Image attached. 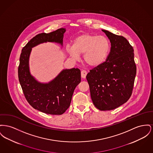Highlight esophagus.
<instances>
[{"label": "esophagus", "mask_w": 153, "mask_h": 153, "mask_svg": "<svg viewBox=\"0 0 153 153\" xmlns=\"http://www.w3.org/2000/svg\"><path fill=\"white\" fill-rule=\"evenodd\" d=\"M87 74V72L85 70H82L81 72V77L83 79H85L86 77V76Z\"/></svg>", "instance_id": "esophagus-1"}]
</instances>
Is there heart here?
<instances>
[{"label":"heart","mask_w":153,"mask_h":153,"mask_svg":"<svg viewBox=\"0 0 153 153\" xmlns=\"http://www.w3.org/2000/svg\"><path fill=\"white\" fill-rule=\"evenodd\" d=\"M110 48L109 41L105 36L86 33L77 37L72 48L68 47L66 51L75 60L79 59V54H84V62L90 66L97 67L106 61Z\"/></svg>","instance_id":"1"}]
</instances>
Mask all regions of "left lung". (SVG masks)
Here are the masks:
<instances>
[{"label":"left lung","mask_w":153,"mask_h":153,"mask_svg":"<svg viewBox=\"0 0 153 153\" xmlns=\"http://www.w3.org/2000/svg\"><path fill=\"white\" fill-rule=\"evenodd\" d=\"M105 33L111 48L105 62L87 74L91 97L95 106L102 111L115 109L130 98L134 88L136 66L134 48L124 37Z\"/></svg>","instance_id":"left-lung-1"}]
</instances>
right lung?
<instances>
[{"instance_id":"obj_1","label":"right lung","mask_w":153,"mask_h":153,"mask_svg":"<svg viewBox=\"0 0 153 153\" xmlns=\"http://www.w3.org/2000/svg\"><path fill=\"white\" fill-rule=\"evenodd\" d=\"M65 31V29L60 28L37 35L23 47L19 58L18 79L25 98L34 108L48 114L61 115L69 108L74 89L81 82L80 70H63L53 80L41 83L30 73L29 58L32 48L40 43L55 42L62 45Z\"/></svg>"}]
</instances>
